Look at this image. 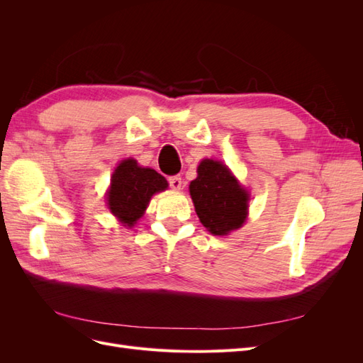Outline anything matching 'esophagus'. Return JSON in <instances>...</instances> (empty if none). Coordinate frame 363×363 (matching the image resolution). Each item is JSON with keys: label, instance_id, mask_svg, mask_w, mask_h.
I'll list each match as a JSON object with an SVG mask.
<instances>
[{"label": "esophagus", "instance_id": "34e87169", "mask_svg": "<svg viewBox=\"0 0 363 363\" xmlns=\"http://www.w3.org/2000/svg\"><path fill=\"white\" fill-rule=\"evenodd\" d=\"M168 182H169V186H171V188H172L174 191H180V189H182L183 182H182L180 175H174V177H169Z\"/></svg>", "mask_w": 363, "mask_h": 363}]
</instances>
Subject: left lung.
I'll return each mask as SVG.
<instances>
[{"instance_id":"left-lung-1","label":"left lung","mask_w":363,"mask_h":363,"mask_svg":"<svg viewBox=\"0 0 363 363\" xmlns=\"http://www.w3.org/2000/svg\"><path fill=\"white\" fill-rule=\"evenodd\" d=\"M191 182L189 192L201 224L216 236L242 227L248 215L250 194L224 163L204 159Z\"/></svg>"}]
</instances>
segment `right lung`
<instances>
[{
    "mask_svg": "<svg viewBox=\"0 0 363 363\" xmlns=\"http://www.w3.org/2000/svg\"><path fill=\"white\" fill-rule=\"evenodd\" d=\"M167 188L168 182L157 171L139 167L135 159H125L112 174L106 200L121 223L133 227L144 215L151 196Z\"/></svg>",
    "mask_w": 363,
    "mask_h": 363,
    "instance_id": "right-lung-1",
    "label": "right lung"
}]
</instances>
